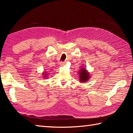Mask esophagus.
Segmentation results:
<instances>
[{"label":"esophagus","mask_w":133,"mask_h":133,"mask_svg":"<svg viewBox=\"0 0 133 133\" xmlns=\"http://www.w3.org/2000/svg\"><path fill=\"white\" fill-rule=\"evenodd\" d=\"M65 63H66V62H61L60 63V65L62 66H63L65 64Z\"/></svg>","instance_id":"obj_1"}]
</instances>
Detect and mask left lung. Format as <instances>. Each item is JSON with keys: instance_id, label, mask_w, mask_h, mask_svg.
<instances>
[{"instance_id": "left-lung-1", "label": "left lung", "mask_w": 133, "mask_h": 133, "mask_svg": "<svg viewBox=\"0 0 133 133\" xmlns=\"http://www.w3.org/2000/svg\"><path fill=\"white\" fill-rule=\"evenodd\" d=\"M79 74V79L80 82L83 83L88 81L90 78V73L87 71V70L84 68V67H82L79 70L78 72Z\"/></svg>"}]
</instances>
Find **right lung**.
<instances>
[{"label":"right lung","instance_id":"1","mask_svg":"<svg viewBox=\"0 0 133 133\" xmlns=\"http://www.w3.org/2000/svg\"><path fill=\"white\" fill-rule=\"evenodd\" d=\"M42 75H43V77H44V78H47V74L46 71H44L43 73H42Z\"/></svg>","mask_w":133,"mask_h":133}]
</instances>
